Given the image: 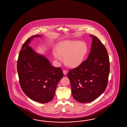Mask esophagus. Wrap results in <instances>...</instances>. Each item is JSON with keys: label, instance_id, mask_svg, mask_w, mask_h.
<instances>
[{"label": "esophagus", "instance_id": "esophagus-1", "mask_svg": "<svg viewBox=\"0 0 127 127\" xmlns=\"http://www.w3.org/2000/svg\"><path fill=\"white\" fill-rule=\"evenodd\" d=\"M63 74H67V72L65 70H64L63 71Z\"/></svg>", "mask_w": 127, "mask_h": 127}]
</instances>
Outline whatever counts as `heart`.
I'll return each mask as SVG.
<instances>
[{"label":"heart","instance_id":"1","mask_svg":"<svg viewBox=\"0 0 127 127\" xmlns=\"http://www.w3.org/2000/svg\"><path fill=\"white\" fill-rule=\"evenodd\" d=\"M86 44L78 41H65L57 45L53 51L54 58L61 61L65 58L66 64L71 67H76L83 62L87 53Z\"/></svg>","mask_w":127,"mask_h":127}]
</instances>
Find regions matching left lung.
<instances>
[{
  "instance_id": "8db88e82",
  "label": "left lung",
  "mask_w": 127,
  "mask_h": 127,
  "mask_svg": "<svg viewBox=\"0 0 127 127\" xmlns=\"http://www.w3.org/2000/svg\"><path fill=\"white\" fill-rule=\"evenodd\" d=\"M90 36L92 42L87 60L67 74L74 98L82 103L94 100L104 92L110 72L106 48L96 36Z\"/></svg>"
}]
</instances>
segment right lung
<instances>
[{
	"label": "right lung",
	"instance_id": "right-lung-1",
	"mask_svg": "<svg viewBox=\"0 0 127 127\" xmlns=\"http://www.w3.org/2000/svg\"><path fill=\"white\" fill-rule=\"evenodd\" d=\"M35 35L23 44L17 61L19 82L23 92L31 99L46 103L54 97L57 84L63 76L61 67L51 65L43 55L36 53L29 45Z\"/></svg>",
	"mask_w": 127,
	"mask_h": 127
}]
</instances>
